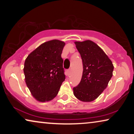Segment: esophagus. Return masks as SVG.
<instances>
[{
  "label": "esophagus",
  "mask_w": 134,
  "mask_h": 134,
  "mask_svg": "<svg viewBox=\"0 0 134 134\" xmlns=\"http://www.w3.org/2000/svg\"><path fill=\"white\" fill-rule=\"evenodd\" d=\"M71 69H69V70H68L67 71V73H68V76H69V75L71 74Z\"/></svg>",
  "instance_id": "34e87169"
}]
</instances>
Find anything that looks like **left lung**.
<instances>
[{
    "instance_id": "obj_1",
    "label": "left lung",
    "mask_w": 134,
    "mask_h": 134,
    "mask_svg": "<svg viewBox=\"0 0 134 134\" xmlns=\"http://www.w3.org/2000/svg\"><path fill=\"white\" fill-rule=\"evenodd\" d=\"M74 43L81 56L83 69L80 82L73 88V93L79 100L91 102L107 87L114 67L105 53L93 41L86 40Z\"/></svg>"
}]
</instances>
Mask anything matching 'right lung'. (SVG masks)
Wrapping results in <instances>:
<instances>
[{
  "label": "right lung",
  "instance_id": "obj_1",
  "mask_svg": "<svg viewBox=\"0 0 134 134\" xmlns=\"http://www.w3.org/2000/svg\"><path fill=\"white\" fill-rule=\"evenodd\" d=\"M65 43L53 40L41 44L24 63L25 83L34 98L40 102L52 100L65 79L61 55Z\"/></svg>",
  "mask_w": 134,
  "mask_h": 134
}]
</instances>
